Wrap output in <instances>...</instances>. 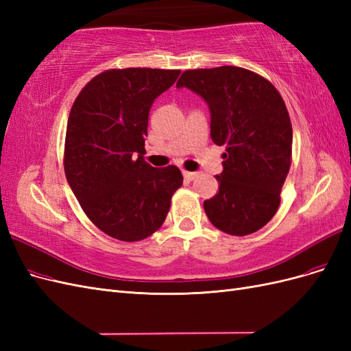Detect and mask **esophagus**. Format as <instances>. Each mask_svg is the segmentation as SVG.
Masks as SVG:
<instances>
[{"label": "esophagus", "instance_id": "34e87169", "mask_svg": "<svg viewBox=\"0 0 351 351\" xmlns=\"http://www.w3.org/2000/svg\"><path fill=\"white\" fill-rule=\"evenodd\" d=\"M183 176H184V178L187 180V182H193V180H196V177L199 174L197 173H190V171H183Z\"/></svg>", "mask_w": 351, "mask_h": 351}]
</instances>
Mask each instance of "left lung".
Returning <instances> with one entry per match:
<instances>
[{
    "mask_svg": "<svg viewBox=\"0 0 351 351\" xmlns=\"http://www.w3.org/2000/svg\"><path fill=\"white\" fill-rule=\"evenodd\" d=\"M177 88L205 99L210 137L226 145L218 193L204 202L209 221L231 236H247L272 219L291 165L293 129L274 84L250 70L222 66L186 70Z\"/></svg>",
    "mask_w": 351,
    "mask_h": 351,
    "instance_id": "obj_1",
    "label": "left lung"
}]
</instances>
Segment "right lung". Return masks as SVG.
<instances>
[{
  "mask_svg": "<svg viewBox=\"0 0 351 351\" xmlns=\"http://www.w3.org/2000/svg\"><path fill=\"white\" fill-rule=\"evenodd\" d=\"M178 76L180 70H105L71 107L64 145L67 182L88 218L117 240L154 234L183 184L176 165L155 168L143 159L149 110Z\"/></svg>",
  "mask_w": 351,
  "mask_h": 351,
  "instance_id": "right-lung-1",
  "label": "right lung"
}]
</instances>
